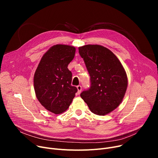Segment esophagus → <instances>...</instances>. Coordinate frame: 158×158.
I'll list each match as a JSON object with an SVG mask.
<instances>
[{"label": "esophagus", "instance_id": "1", "mask_svg": "<svg viewBox=\"0 0 158 158\" xmlns=\"http://www.w3.org/2000/svg\"><path fill=\"white\" fill-rule=\"evenodd\" d=\"M77 94L79 95L81 92V90H82V86L81 85H78L77 86Z\"/></svg>", "mask_w": 158, "mask_h": 158}]
</instances>
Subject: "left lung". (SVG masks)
<instances>
[{
  "instance_id": "obj_1",
  "label": "left lung",
  "mask_w": 158,
  "mask_h": 158,
  "mask_svg": "<svg viewBox=\"0 0 158 158\" xmlns=\"http://www.w3.org/2000/svg\"><path fill=\"white\" fill-rule=\"evenodd\" d=\"M79 53L90 76L89 89L81 94L89 109L106 115L122 102L127 87V77L120 61L110 50L99 45L79 47Z\"/></svg>"
}]
</instances>
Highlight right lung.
<instances>
[{
	"mask_svg": "<svg viewBox=\"0 0 158 158\" xmlns=\"http://www.w3.org/2000/svg\"><path fill=\"white\" fill-rule=\"evenodd\" d=\"M76 48L56 45L41 57L34 76V87L38 100L46 110L61 114L67 110L77 92L71 85L72 74L68 69Z\"/></svg>",
	"mask_w": 158,
	"mask_h": 158,
	"instance_id": "obj_1",
	"label": "right lung"
}]
</instances>
